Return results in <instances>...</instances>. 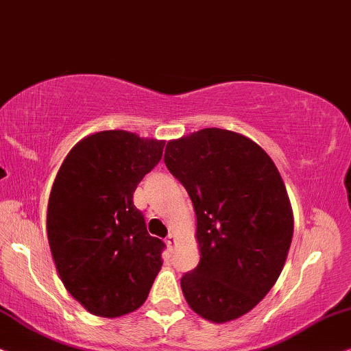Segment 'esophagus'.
<instances>
[{"instance_id": "1", "label": "esophagus", "mask_w": 351, "mask_h": 351, "mask_svg": "<svg viewBox=\"0 0 351 351\" xmlns=\"http://www.w3.org/2000/svg\"><path fill=\"white\" fill-rule=\"evenodd\" d=\"M175 242H176V236H175V234H171V232H170V234L167 236L165 244H167L168 247H173V244H175Z\"/></svg>"}]
</instances>
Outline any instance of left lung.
<instances>
[{
	"instance_id": "1",
	"label": "left lung",
	"mask_w": 351,
	"mask_h": 351,
	"mask_svg": "<svg viewBox=\"0 0 351 351\" xmlns=\"http://www.w3.org/2000/svg\"><path fill=\"white\" fill-rule=\"evenodd\" d=\"M163 160L197 218L200 261L181 278L186 302L217 324L237 319L286 263L293 215L281 175L258 144L221 128L168 141Z\"/></svg>"
}]
</instances>
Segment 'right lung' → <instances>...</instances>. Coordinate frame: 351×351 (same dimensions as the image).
Returning a JSON list of instances; mask_svg holds the SVG:
<instances>
[{
    "label": "right lung",
    "instance_id": "obj_1",
    "mask_svg": "<svg viewBox=\"0 0 351 351\" xmlns=\"http://www.w3.org/2000/svg\"><path fill=\"white\" fill-rule=\"evenodd\" d=\"M163 146L107 130L75 144L59 168L46 215L49 249L65 289L93 315L138 310L162 268L165 244L147 232L133 193Z\"/></svg>",
    "mask_w": 351,
    "mask_h": 351
}]
</instances>
